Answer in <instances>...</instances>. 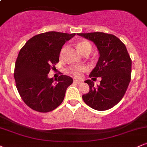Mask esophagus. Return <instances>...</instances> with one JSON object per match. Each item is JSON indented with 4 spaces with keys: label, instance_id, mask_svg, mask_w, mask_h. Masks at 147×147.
Segmentation results:
<instances>
[{
    "label": "esophagus",
    "instance_id": "1",
    "mask_svg": "<svg viewBox=\"0 0 147 147\" xmlns=\"http://www.w3.org/2000/svg\"><path fill=\"white\" fill-rule=\"evenodd\" d=\"M74 82L77 84H81L82 83V81L81 80H78V79H74Z\"/></svg>",
    "mask_w": 147,
    "mask_h": 147
}]
</instances>
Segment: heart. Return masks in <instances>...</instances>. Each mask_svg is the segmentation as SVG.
Returning <instances> with one entry per match:
<instances>
[{"label":"heart","mask_w":147,"mask_h":147,"mask_svg":"<svg viewBox=\"0 0 147 147\" xmlns=\"http://www.w3.org/2000/svg\"><path fill=\"white\" fill-rule=\"evenodd\" d=\"M77 48L82 54L86 53L87 52H91L92 50V46L88 41H79L77 45ZM88 68L84 65H78V66H74L69 68V71L72 75L76 77H81L82 76L83 72L87 71Z\"/></svg>","instance_id":"heart-1"}]
</instances>
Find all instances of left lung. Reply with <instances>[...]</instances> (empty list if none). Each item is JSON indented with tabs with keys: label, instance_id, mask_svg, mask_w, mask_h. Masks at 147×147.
I'll return each mask as SVG.
<instances>
[{
	"label": "left lung",
	"instance_id": "left-lung-1",
	"mask_svg": "<svg viewBox=\"0 0 147 147\" xmlns=\"http://www.w3.org/2000/svg\"><path fill=\"white\" fill-rule=\"evenodd\" d=\"M79 36L92 41L99 50V57L89 77H101L100 84L94 86L85 81L90 90L82 95L84 102L97 111H106L122 99L131 81V61L125 45L115 35L104 32L79 33Z\"/></svg>",
	"mask_w": 147,
	"mask_h": 147
}]
</instances>
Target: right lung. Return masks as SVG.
<instances>
[{"instance_id":"1","label":"right lung","mask_w":147,"mask_h":147,"mask_svg":"<svg viewBox=\"0 0 147 147\" xmlns=\"http://www.w3.org/2000/svg\"><path fill=\"white\" fill-rule=\"evenodd\" d=\"M75 35L58 32L41 33L28 40L20 50L14 73L16 86L23 102L33 110L50 112L63 101L73 79L61 73L55 82L48 74L59 62L64 43Z\"/></svg>"}]
</instances>
